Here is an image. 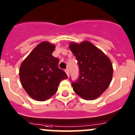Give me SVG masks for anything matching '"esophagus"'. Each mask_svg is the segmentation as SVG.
<instances>
[{
    "label": "esophagus",
    "mask_w": 135,
    "mask_h": 135,
    "mask_svg": "<svg viewBox=\"0 0 135 135\" xmlns=\"http://www.w3.org/2000/svg\"><path fill=\"white\" fill-rule=\"evenodd\" d=\"M65 72H66V75H67L68 76L69 75V70L68 69H65Z\"/></svg>",
    "instance_id": "obj_1"
}]
</instances>
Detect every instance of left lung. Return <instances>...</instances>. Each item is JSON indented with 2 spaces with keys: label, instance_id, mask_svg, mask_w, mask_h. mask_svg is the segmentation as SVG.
<instances>
[{
  "label": "left lung",
  "instance_id": "left-lung-1",
  "mask_svg": "<svg viewBox=\"0 0 135 135\" xmlns=\"http://www.w3.org/2000/svg\"><path fill=\"white\" fill-rule=\"evenodd\" d=\"M69 48L78 61L79 76L72 82L74 92L85 100H94L109 85L113 66L109 58L101 50L85 41L71 43Z\"/></svg>",
  "mask_w": 135,
  "mask_h": 135
}]
</instances>
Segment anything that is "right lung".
Here are the masks:
<instances>
[{
	"label": "right lung",
	"mask_w": 135,
	"mask_h": 135,
	"mask_svg": "<svg viewBox=\"0 0 135 135\" xmlns=\"http://www.w3.org/2000/svg\"><path fill=\"white\" fill-rule=\"evenodd\" d=\"M54 49L53 44L41 42L21 64L19 74L22 85L35 100H47L57 92L61 81L68 78L58 68V58L51 55Z\"/></svg>",
	"instance_id": "right-lung-1"
}]
</instances>
